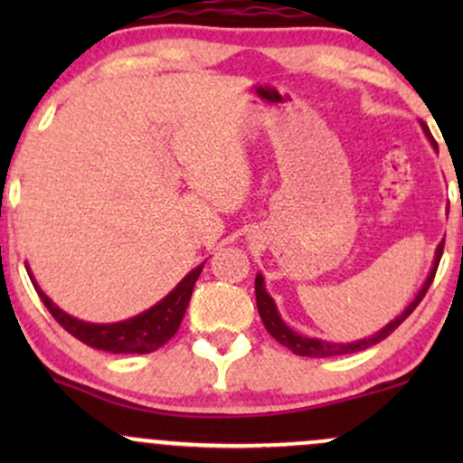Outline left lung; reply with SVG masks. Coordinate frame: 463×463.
Segmentation results:
<instances>
[{
  "label": "left lung",
  "mask_w": 463,
  "mask_h": 463,
  "mask_svg": "<svg viewBox=\"0 0 463 463\" xmlns=\"http://www.w3.org/2000/svg\"><path fill=\"white\" fill-rule=\"evenodd\" d=\"M420 126H422L424 135H427V139L431 141V146H435L431 132H429L427 126L420 121ZM442 250H444V241L439 243L438 250H435V259H433V268L431 272H429L427 280H424L422 287H420V291L416 294V298L409 302V307L405 311L401 313V316H396L394 320L390 324H385L383 328H381L379 333L370 335V337H364V339H357V342H350V344H335V342H324V339H316V337H307V335H300L296 333L294 328H289L287 324L283 322V317H280L279 309H276V302L272 300V296L265 291V280L261 274H257V280H254V291H257V309H259V316H261V320L265 324V328H268V333L272 335L279 344H283L285 348H289L291 353L300 354V357H337V354H350V353H359V350H365L370 346H374V344L383 342L387 335H392L396 331L398 326H401L402 322L407 320L409 316H411L413 309L420 305V300L424 298V294H427V289L431 287L433 283V276H435V269H438L439 265V259H442Z\"/></svg>",
  "instance_id": "obj_1"
}]
</instances>
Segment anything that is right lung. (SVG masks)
<instances>
[{
    "label": "right lung",
    "mask_w": 463,
    "mask_h": 463,
    "mask_svg": "<svg viewBox=\"0 0 463 463\" xmlns=\"http://www.w3.org/2000/svg\"><path fill=\"white\" fill-rule=\"evenodd\" d=\"M204 268V263L194 268L191 272L184 276L180 283L169 291L167 296L161 302L150 307L147 311L139 313V316L128 317V320L113 322V324H93L78 320V317L69 316L56 307L54 302L47 298V294L41 289L39 283L32 276L30 268V280L34 285L36 294L41 296L47 311L54 316V320L65 328L67 333H71L73 337L80 339L87 346L106 350V353L115 354H146L154 353L156 348H161L163 344H167L169 339L174 337L178 331L180 322H183L184 311H187V305L191 300V294H194V285L198 280V276Z\"/></svg>",
    "instance_id": "right-lung-1"
}]
</instances>
